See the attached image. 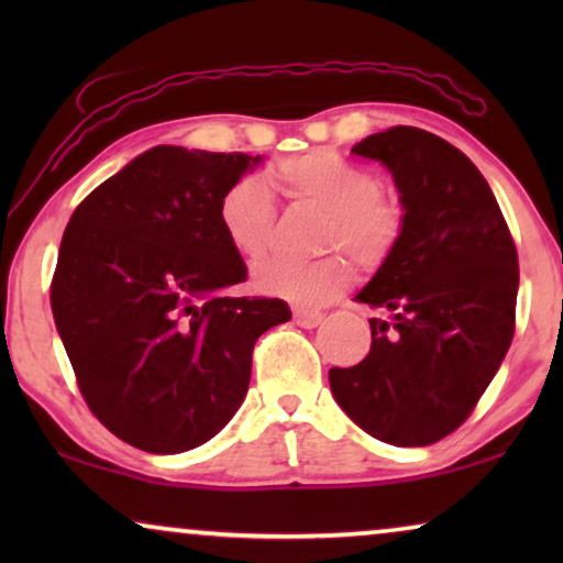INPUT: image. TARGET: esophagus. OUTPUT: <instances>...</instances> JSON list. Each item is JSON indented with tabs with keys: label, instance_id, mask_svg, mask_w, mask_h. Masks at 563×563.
<instances>
[{
	"label": "esophagus",
	"instance_id": "1",
	"mask_svg": "<svg viewBox=\"0 0 563 563\" xmlns=\"http://www.w3.org/2000/svg\"><path fill=\"white\" fill-rule=\"evenodd\" d=\"M295 322L299 328H318L322 322V314L320 312H310V310H295Z\"/></svg>",
	"mask_w": 563,
	"mask_h": 563
}]
</instances>
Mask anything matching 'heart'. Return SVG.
<instances>
[{
  "mask_svg": "<svg viewBox=\"0 0 563 563\" xmlns=\"http://www.w3.org/2000/svg\"><path fill=\"white\" fill-rule=\"evenodd\" d=\"M276 179L291 202L325 214L320 245L341 249L358 264H376L395 245L402 212L397 202L379 195V184L364 168L330 151H310L282 161ZM274 199L264 176L251 174L228 187L220 199V225L230 245L243 258L256 261L266 253L274 230ZM351 279L343 258L297 264L268 258L256 266V284L266 295L318 307L335 299Z\"/></svg>",
  "mask_w": 563,
  "mask_h": 563,
  "instance_id": "1",
  "label": "heart"
}]
</instances>
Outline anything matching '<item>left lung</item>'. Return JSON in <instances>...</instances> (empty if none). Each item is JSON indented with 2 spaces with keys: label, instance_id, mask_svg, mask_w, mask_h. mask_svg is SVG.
<instances>
[{
  "label": "left lung",
  "instance_id": "left-lung-1",
  "mask_svg": "<svg viewBox=\"0 0 563 563\" xmlns=\"http://www.w3.org/2000/svg\"><path fill=\"white\" fill-rule=\"evenodd\" d=\"M395 179L402 228L356 299L372 351L330 368L343 412L389 445L456 430L497 374L515 333L518 251L489 184L459 148L420 128H389L351 148Z\"/></svg>",
  "mask_w": 563,
  "mask_h": 563
}]
</instances>
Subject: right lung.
Masks as SVG:
<instances>
[{
    "label": "right lung",
    "instance_id": "add662e5",
    "mask_svg": "<svg viewBox=\"0 0 563 563\" xmlns=\"http://www.w3.org/2000/svg\"><path fill=\"white\" fill-rule=\"evenodd\" d=\"M261 156L156 145L68 220L51 284L58 335L89 410L122 441L181 453L245 399L258 335L287 302L230 297L245 268L220 199Z\"/></svg>",
    "mask_w": 563,
    "mask_h": 563
}]
</instances>
